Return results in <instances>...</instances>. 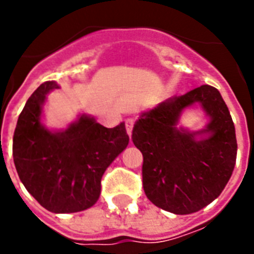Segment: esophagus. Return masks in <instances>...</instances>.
<instances>
[{
	"label": "esophagus",
	"mask_w": 254,
	"mask_h": 254,
	"mask_svg": "<svg viewBox=\"0 0 254 254\" xmlns=\"http://www.w3.org/2000/svg\"><path fill=\"white\" fill-rule=\"evenodd\" d=\"M133 127H134V120L133 119H127L125 121V129H127V134L131 135V131H133Z\"/></svg>",
	"instance_id": "esophagus-1"
}]
</instances>
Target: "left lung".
Masks as SVG:
<instances>
[{
    "label": "left lung",
    "mask_w": 254,
    "mask_h": 254,
    "mask_svg": "<svg viewBox=\"0 0 254 254\" xmlns=\"http://www.w3.org/2000/svg\"><path fill=\"white\" fill-rule=\"evenodd\" d=\"M199 102L210 116L205 129L190 133L176 127L181 111ZM205 134L197 140L196 135ZM133 143L143 155L142 185L147 199L175 215H187L213 201L236 163L235 125L220 92L201 85L141 115Z\"/></svg>",
    "instance_id": "8db88e82"
}]
</instances>
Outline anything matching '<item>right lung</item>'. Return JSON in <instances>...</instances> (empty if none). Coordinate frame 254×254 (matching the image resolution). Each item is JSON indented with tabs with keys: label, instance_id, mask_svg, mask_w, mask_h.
<instances>
[{
	"label": "right lung",
	"instance_id": "add662e5",
	"mask_svg": "<svg viewBox=\"0 0 254 254\" xmlns=\"http://www.w3.org/2000/svg\"><path fill=\"white\" fill-rule=\"evenodd\" d=\"M59 85L46 81L29 97L18 117L13 158L18 177L35 200L54 213L84 211L95 204L101 178L127 146L125 124L105 127L81 115L65 130L51 131L41 123L46 95Z\"/></svg>",
	"mask_w": 254,
	"mask_h": 254
}]
</instances>
